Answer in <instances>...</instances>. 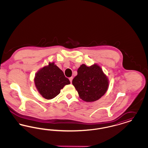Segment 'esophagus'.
Instances as JSON below:
<instances>
[{
	"mask_svg": "<svg viewBox=\"0 0 148 148\" xmlns=\"http://www.w3.org/2000/svg\"><path fill=\"white\" fill-rule=\"evenodd\" d=\"M73 77H69V80H70V82H71V83H72V80H73Z\"/></svg>",
	"mask_w": 148,
	"mask_h": 148,
	"instance_id": "34e87169",
	"label": "esophagus"
}]
</instances>
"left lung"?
<instances>
[{
  "instance_id": "left-lung-1",
  "label": "left lung",
  "mask_w": 148,
  "mask_h": 148,
  "mask_svg": "<svg viewBox=\"0 0 148 148\" xmlns=\"http://www.w3.org/2000/svg\"><path fill=\"white\" fill-rule=\"evenodd\" d=\"M72 84L79 98L86 102H93L103 96L109 88L108 77L97 64L90 66L82 64Z\"/></svg>"
}]
</instances>
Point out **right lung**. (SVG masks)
Wrapping results in <instances>:
<instances>
[{"mask_svg": "<svg viewBox=\"0 0 148 148\" xmlns=\"http://www.w3.org/2000/svg\"><path fill=\"white\" fill-rule=\"evenodd\" d=\"M34 81L38 92L47 100L54 98L65 85L71 84L69 80L65 77L63 71L54 62L49 63L48 65L38 71Z\"/></svg>", "mask_w": 148, "mask_h": 148, "instance_id": "add662e5", "label": "right lung"}]
</instances>
